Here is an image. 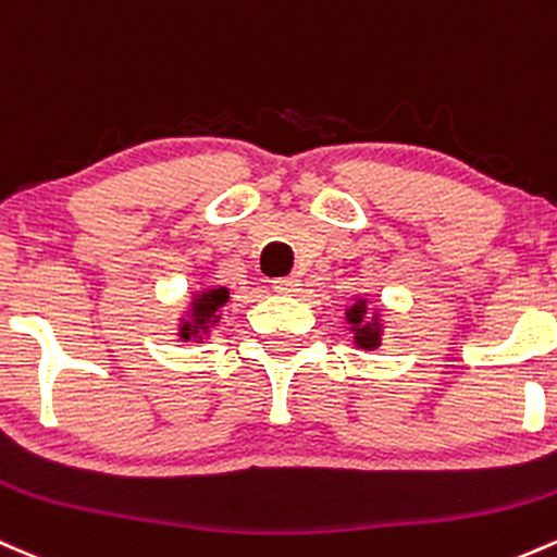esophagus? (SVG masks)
Returning a JSON list of instances; mask_svg holds the SVG:
<instances>
[{
  "mask_svg": "<svg viewBox=\"0 0 557 557\" xmlns=\"http://www.w3.org/2000/svg\"><path fill=\"white\" fill-rule=\"evenodd\" d=\"M272 288L277 290V293H283V296H293V293H298L301 290V280L298 277H277V280H272Z\"/></svg>",
  "mask_w": 557,
  "mask_h": 557,
  "instance_id": "34e87169",
  "label": "esophagus"
}]
</instances>
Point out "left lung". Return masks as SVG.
<instances>
[{"instance_id":"1","label":"left lung","mask_w":557,"mask_h":557,"mask_svg":"<svg viewBox=\"0 0 557 557\" xmlns=\"http://www.w3.org/2000/svg\"><path fill=\"white\" fill-rule=\"evenodd\" d=\"M364 317H368V301L364 298H359L351 309H346V320L354 330V344L372 351V348L381 346V322H377V314H372L370 322Z\"/></svg>"}]
</instances>
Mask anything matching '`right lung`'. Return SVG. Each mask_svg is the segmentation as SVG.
I'll use <instances>...</instances> for the list:
<instances>
[{
	"label": "right lung",
	"instance_id": "add662e5",
	"mask_svg": "<svg viewBox=\"0 0 557 557\" xmlns=\"http://www.w3.org/2000/svg\"><path fill=\"white\" fill-rule=\"evenodd\" d=\"M230 301L227 288H209L200 290L198 296L193 298V307H189V320L180 327L182 341H200L206 333H209L211 325L219 322V309Z\"/></svg>",
	"mask_w": 557,
	"mask_h": 557
}]
</instances>
